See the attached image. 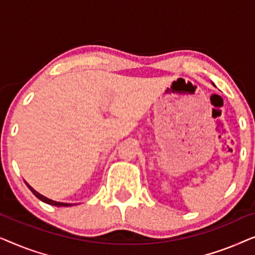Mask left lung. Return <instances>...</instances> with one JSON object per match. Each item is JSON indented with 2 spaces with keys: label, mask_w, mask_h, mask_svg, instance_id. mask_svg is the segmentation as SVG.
Instances as JSON below:
<instances>
[{
  "label": "left lung",
  "mask_w": 255,
  "mask_h": 255,
  "mask_svg": "<svg viewBox=\"0 0 255 255\" xmlns=\"http://www.w3.org/2000/svg\"><path fill=\"white\" fill-rule=\"evenodd\" d=\"M212 85H214V83H212ZM214 86H215V85H214Z\"/></svg>",
  "instance_id": "1"
}]
</instances>
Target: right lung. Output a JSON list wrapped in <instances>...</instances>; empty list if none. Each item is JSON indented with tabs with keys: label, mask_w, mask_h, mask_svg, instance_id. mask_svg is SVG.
<instances>
[{
	"label": "right lung",
	"mask_w": 255,
	"mask_h": 255,
	"mask_svg": "<svg viewBox=\"0 0 255 255\" xmlns=\"http://www.w3.org/2000/svg\"><path fill=\"white\" fill-rule=\"evenodd\" d=\"M26 183V186H27V188H29V189L31 190V191H32V193H33V195H34V196H36V197H38V198H39V200L40 201H43L44 202V203H47V204H51V205H55V207H72V203H62V202H55V201H53V200H50V198H47V197H45V196H43V195H41V194H39V193H38V191H36V190H34L33 189V188L32 187H31L30 186V184L29 183H27V182H25Z\"/></svg>",
	"instance_id": "obj_1"
}]
</instances>
